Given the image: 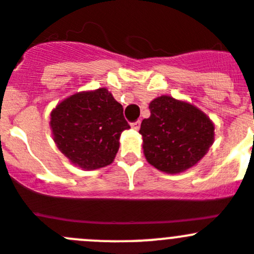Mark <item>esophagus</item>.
Here are the masks:
<instances>
[{
  "label": "esophagus",
  "instance_id": "34e87169",
  "mask_svg": "<svg viewBox=\"0 0 254 254\" xmlns=\"http://www.w3.org/2000/svg\"><path fill=\"white\" fill-rule=\"evenodd\" d=\"M131 127L132 129H134V131H138L139 127H141V121H136V122L131 123Z\"/></svg>",
  "mask_w": 254,
  "mask_h": 254
}]
</instances>
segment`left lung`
<instances>
[{"label": "left lung", "mask_w": 254, "mask_h": 254, "mask_svg": "<svg viewBox=\"0 0 254 254\" xmlns=\"http://www.w3.org/2000/svg\"><path fill=\"white\" fill-rule=\"evenodd\" d=\"M149 118L142 121L147 162L165 173H181L201 161L214 142V123L194 105L159 96L149 103Z\"/></svg>", "instance_id": "1"}]
</instances>
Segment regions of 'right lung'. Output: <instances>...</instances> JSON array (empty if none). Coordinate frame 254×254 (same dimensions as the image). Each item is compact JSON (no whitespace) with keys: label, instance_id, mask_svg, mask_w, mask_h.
<instances>
[{"label":"right lung","instance_id":"add662e5","mask_svg":"<svg viewBox=\"0 0 254 254\" xmlns=\"http://www.w3.org/2000/svg\"><path fill=\"white\" fill-rule=\"evenodd\" d=\"M50 116L57 148L72 165L86 171L111 165L121 133L129 128L122 105L105 87L68 96Z\"/></svg>","mask_w":254,"mask_h":254}]
</instances>
